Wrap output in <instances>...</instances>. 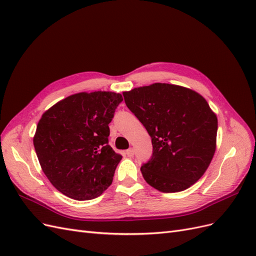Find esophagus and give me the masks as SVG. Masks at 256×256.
Segmentation results:
<instances>
[{"mask_svg":"<svg viewBox=\"0 0 256 256\" xmlns=\"http://www.w3.org/2000/svg\"><path fill=\"white\" fill-rule=\"evenodd\" d=\"M126 154L128 157H134V148H129V150H126Z\"/></svg>","mask_w":256,"mask_h":256,"instance_id":"obj_1","label":"esophagus"}]
</instances>
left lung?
I'll list each match as a JSON object with an SVG mask.
<instances>
[{
	"label": "left lung",
	"mask_w": 256,
	"mask_h": 256,
	"mask_svg": "<svg viewBox=\"0 0 256 256\" xmlns=\"http://www.w3.org/2000/svg\"><path fill=\"white\" fill-rule=\"evenodd\" d=\"M122 95L152 138V158L141 166L146 182L166 193L196 184L210 164L216 144L218 118L206 99L168 83L136 88Z\"/></svg>",
	"instance_id": "obj_1"
}]
</instances>
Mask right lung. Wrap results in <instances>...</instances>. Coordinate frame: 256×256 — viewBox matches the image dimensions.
Wrapping results in <instances>:
<instances>
[{
  "mask_svg": "<svg viewBox=\"0 0 256 256\" xmlns=\"http://www.w3.org/2000/svg\"><path fill=\"white\" fill-rule=\"evenodd\" d=\"M122 102L114 92H83L42 114L35 152L44 175L64 196L88 200L110 187L122 154L109 145V124Z\"/></svg>",
  "mask_w": 256,
  "mask_h": 256,
  "instance_id": "obj_1",
  "label": "right lung"
}]
</instances>
